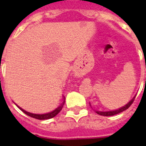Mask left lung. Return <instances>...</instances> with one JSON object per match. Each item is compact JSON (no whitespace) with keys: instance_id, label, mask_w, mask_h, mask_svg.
Listing matches in <instances>:
<instances>
[{"instance_id":"left-lung-1","label":"left lung","mask_w":146,"mask_h":146,"mask_svg":"<svg viewBox=\"0 0 146 146\" xmlns=\"http://www.w3.org/2000/svg\"><path fill=\"white\" fill-rule=\"evenodd\" d=\"M135 99V96L133 98V99H131V101H130L128 104H126V105H125V106L123 107V108H120V109L116 110H113V111H109V112L96 111V113H97V114L100 115H103V116H111V115H114L118 114V113H121V112H123V111H124V110H126V109H128V108L131 106V104L133 103Z\"/></svg>"}]
</instances>
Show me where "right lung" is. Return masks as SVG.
Here are the masks:
<instances>
[{"label":"right lung","mask_w":146,"mask_h":146,"mask_svg":"<svg viewBox=\"0 0 146 146\" xmlns=\"http://www.w3.org/2000/svg\"><path fill=\"white\" fill-rule=\"evenodd\" d=\"M64 102H65V100L64 101V102L62 103V104L60 106H59L58 108H57L55 110H53L52 112H50V113H47V114H33V113H28V112H26L25 110L22 109L21 108H20L19 106H17L18 107L19 109H20L24 113H25L26 115H28V116L30 117H32L33 118H36V119H38V120H46V119H50V118H52L53 117H55V115L57 114H58L60 112V110H62L63 108V105L64 104Z\"/></svg>","instance_id":"1"}]
</instances>
